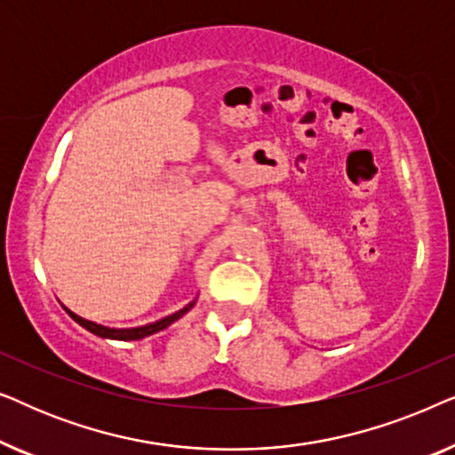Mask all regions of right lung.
I'll list each match as a JSON object with an SVG mask.
<instances>
[{
    "label": "right lung",
    "mask_w": 455,
    "mask_h": 455,
    "mask_svg": "<svg viewBox=\"0 0 455 455\" xmlns=\"http://www.w3.org/2000/svg\"><path fill=\"white\" fill-rule=\"evenodd\" d=\"M192 304H195V302H192ZM192 304H188V307H186V308L178 310V313L165 316V319H161V321H157V323H151V325H145V327H134V329H111V327H103V325H97V323H92V321L83 319V316L74 315L72 310H68V308H66V313L70 315L72 319L78 323V325H83V327L86 329V331L95 333V335H99V338L122 339V341H134V339L148 338V335H153V333H157V331H164V329L170 327L173 321H178L180 316H182V315L186 313V310H190Z\"/></svg>",
    "instance_id": "right-lung-1"
}]
</instances>
